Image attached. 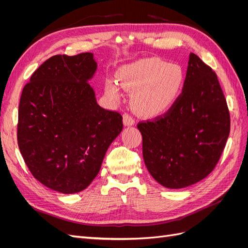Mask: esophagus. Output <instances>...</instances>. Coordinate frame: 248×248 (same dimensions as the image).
Returning <instances> with one entry per match:
<instances>
[{"instance_id":"esophagus-1","label":"esophagus","mask_w":248,"mask_h":248,"mask_svg":"<svg viewBox=\"0 0 248 248\" xmlns=\"http://www.w3.org/2000/svg\"><path fill=\"white\" fill-rule=\"evenodd\" d=\"M123 122L124 125L126 126H131L136 123V119H134L130 114H128V112H125L123 116Z\"/></svg>"}]
</instances>
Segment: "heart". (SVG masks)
<instances>
[{"mask_svg": "<svg viewBox=\"0 0 248 248\" xmlns=\"http://www.w3.org/2000/svg\"><path fill=\"white\" fill-rule=\"evenodd\" d=\"M119 80L123 88L134 92L132 103L139 114L154 117L176 101L184 84V72L178 65L151 58L124 67ZM106 89L115 100L121 98L120 86L115 80H108Z\"/></svg>", "mask_w": 248, "mask_h": 248, "instance_id": "b5f03b06", "label": "heart"}]
</instances>
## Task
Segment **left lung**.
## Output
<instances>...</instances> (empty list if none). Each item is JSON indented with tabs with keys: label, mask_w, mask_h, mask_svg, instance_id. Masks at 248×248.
I'll return each mask as SVG.
<instances>
[{
	"label": "left lung",
	"mask_w": 248,
	"mask_h": 248,
	"mask_svg": "<svg viewBox=\"0 0 248 248\" xmlns=\"http://www.w3.org/2000/svg\"><path fill=\"white\" fill-rule=\"evenodd\" d=\"M142 156L150 174L168 188L206 178L226 147L231 117L216 73L193 52L182 92L162 115L140 121Z\"/></svg>",
	"instance_id": "1"
}]
</instances>
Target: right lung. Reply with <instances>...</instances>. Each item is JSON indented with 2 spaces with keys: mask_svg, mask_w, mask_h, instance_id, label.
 <instances>
[{
  "mask_svg": "<svg viewBox=\"0 0 248 248\" xmlns=\"http://www.w3.org/2000/svg\"><path fill=\"white\" fill-rule=\"evenodd\" d=\"M96 67L91 52L52 56L34 71L20 96L22 158L34 178L62 193L91 184L123 129L121 114L101 108L88 84Z\"/></svg>",
  "mask_w": 248,
  "mask_h": 248,
  "instance_id": "add662e5",
  "label": "right lung"
}]
</instances>
